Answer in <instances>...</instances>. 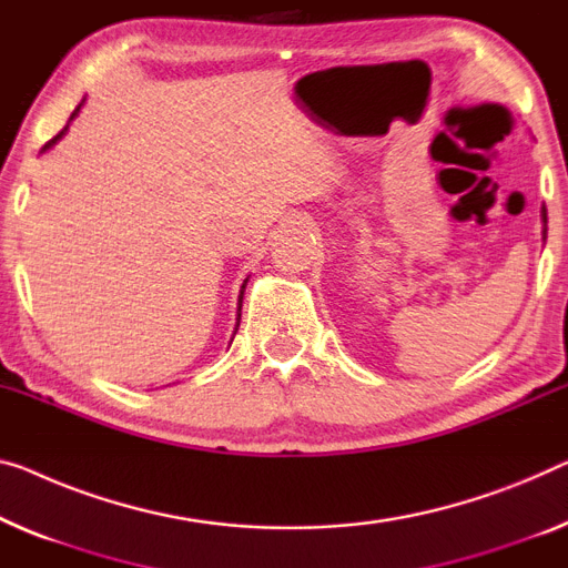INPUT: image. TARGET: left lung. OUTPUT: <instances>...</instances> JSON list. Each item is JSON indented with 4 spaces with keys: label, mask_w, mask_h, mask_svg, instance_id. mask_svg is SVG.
Masks as SVG:
<instances>
[{
    "label": "left lung",
    "mask_w": 568,
    "mask_h": 568,
    "mask_svg": "<svg viewBox=\"0 0 568 568\" xmlns=\"http://www.w3.org/2000/svg\"><path fill=\"white\" fill-rule=\"evenodd\" d=\"M540 216H544V240H546V222H548V216H546V206L540 209Z\"/></svg>",
    "instance_id": "1"
}]
</instances>
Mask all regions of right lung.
I'll list each match as a JSON object with an SVG mask.
<instances>
[{"mask_svg":"<svg viewBox=\"0 0 568 568\" xmlns=\"http://www.w3.org/2000/svg\"><path fill=\"white\" fill-rule=\"evenodd\" d=\"M81 106H83V101H81V104H79V106H75V109H73V114H71V120H68V124H71V122L75 120V116H79V112H81ZM68 124L63 126V130H61V132H58V134H55V138H53V140H50V142H45V145H42V150H40V152H45V150H50V148H53V145H55V142H58V140H61V138H63V134L68 132ZM244 285H247V281H244V283H242V291H240V306H236V326H234V334H236V328H240V316H242V295H244Z\"/></svg>","mask_w":568,"mask_h":568,"instance_id":"1","label":"right lung"}]
</instances>
